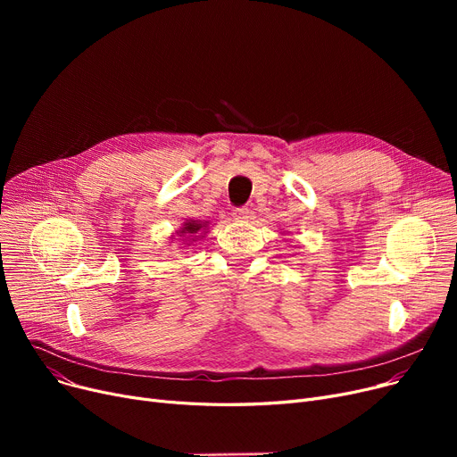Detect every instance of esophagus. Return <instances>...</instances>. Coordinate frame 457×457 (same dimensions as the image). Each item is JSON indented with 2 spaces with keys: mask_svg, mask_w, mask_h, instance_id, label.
<instances>
[{
  "mask_svg": "<svg viewBox=\"0 0 457 457\" xmlns=\"http://www.w3.org/2000/svg\"><path fill=\"white\" fill-rule=\"evenodd\" d=\"M248 214H250V209H248V207H235V209H233V219L238 220V222L246 220Z\"/></svg>",
  "mask_w": 457,
  "mask_h": 457,
  "instance_id": "1",
  "label": "esophagus"
}]
</instances>
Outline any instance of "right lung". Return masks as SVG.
I'll return each instance as SVG.
<instances>
[{
  "label": "right lung",
  "mask_w": 457,
  "mask_h": 457,
  "mask_svg": "<svg viewBox=\"0 0 457 457\" xmlns=\"http://www.w3.org/2000/svg\"><path fill=\"white\" fill-rule=\"evenodd\" d=\"M204 226H205V224H200L198 220H190V222L185 224V228H183L179 233H198V231H202Z\"/></svg>",
  "instance_id": "obj_1"
}]
</instances>
